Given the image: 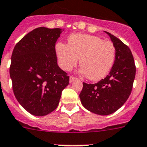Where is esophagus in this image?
<instances>
[{
	"label": "esophagus",
	"mask_w": 147,
	"mask_h": 147,
	"mask_svg": "<svg viewBox=\"0 0 147 147\" xmlns=\"http://www.w3.org/2000/svg\"><path fill=\"white\" fill-rule=\"evenodd\" d=\"M76 80H77V78H76L72 77V76H70L69 77V83H72L73 81H76Z\"/></svg>",
	"instance_id": "34e87169"
}]
</instances>
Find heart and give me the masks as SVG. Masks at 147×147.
Instances as JSON below:
<instances>
[{"instance_id": "obj_1", "label": "heart", "mask_w": 147, "mask_h": 147, "mask_svg": "<svg viewBox=\"0 0 147 147\" xmlns=\"http://www.w3.org/2000/svg\"><path fill=\"white\" fill-rule=\"evenodd\" d=\"M69 43L58 42L55 45L56 55L61 68L69 71L80 58L81 67L78 72L86 75L91 81L105 78L115 61L116 49L113 43L86 34H75L68 38Z\"/></svg>"}]
</instances>
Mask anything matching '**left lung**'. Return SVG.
Masks as SVG:
<instances>
[{"label":"left lung","instance_id":"8db88e82","mask_svg":"<svg viewBox=\"0 0 147 147\" xmlns=\"http://www.w3.org/2000/svg\"><path fill=\"white\" fill-rule=\"evenodd\" d=\"M115 47V61L109 75L97 84L83 83L79 97L89 112L108 115L120 109L131 94L135 77L132 52L120 39L105 32Z\"/></svg>","mask_w":147,"mask_h":147}]
</instances>
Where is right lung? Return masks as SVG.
Segmentation results:
<instances>
[{
    "label": "right lung",
    "mask_w": 147,
    "mask_h": 147,
    "mask_svg": "<svg viewBox=\"0 0 147 147\" xmlns=\"http://www.w3.org/2000/svg\"><path fill=\"white\" fill-rule=\"evenodd\" d=\"M63 29L38 27L15 45L9 69L19 104L30 114L44 116L57 108L69 77L57 62L55 43Z\"/></svg>",
    "instance_id": "right-lung-1"
}]
</instances>
